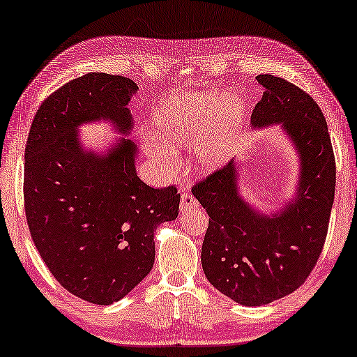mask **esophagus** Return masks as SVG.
I'll use <instances>...</instances> for the list:
<instances>
[{"label":"esophagus","mask_w":357,"mask_h":357,"mask_svg":"<svg viewBox=\"0 0 357 357\" xmlns=\"http://www.w3.org/2000/svg\"><path fill=\"white\" fill-rule=\"evenodd\" d=\"M195 207H198V202L194 198V195L190 192H181L180 211L186 212V211H190V208H195Z\"/></svg>","instance_id":"34e87169"}]
</instances>
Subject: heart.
<instances>
[{"mask_svg": "<svg viewBox=\"0 0 357 357\" xmlns=\"http://www.w3.org/2000/svg\"><path fill=\"white\" fill-rule=\"evenodd\" d=\"M244 112V101L224 91L172 95L154 107L155 135L146 139L144 149L160 165H169L174 151L188 150L197 151L204 169L220 168L231 158Z\"/></svg>", "mask_w": 357, "mask_h": 357, "instance_id": "1", "label": "heart"}]
</instances>
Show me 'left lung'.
I'll list each match as a JSON object with an SVG mask.
<instances>
[{"instance_id": "8db88e82", "label": "left lung", "mask_w": 357, "mask_h": 357, "mask_svg": "<svg viewBox=\"0 0 357 357\" xmlns=\"http://www.w3.org/2000/svg\"><path fill=\"white\" fill-rule=\"evenodd\" d=\"M251 113L255 128L282 124L300 155L297 197L282 212L264 215L238 190L234 160L192 186L208 215L203 271L216 289L244 306H262L306 282L323 251L336 183L326 118L310 95L271 74Z\"/></svg>"}]
</instances>
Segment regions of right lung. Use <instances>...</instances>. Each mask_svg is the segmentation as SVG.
<instances>
[{"label":"right lung","instance_id":"1","mask_svg":"<svg viewBox=\"0 0 357 357\" xmlns=\"http://www.w3.org/2000/svg\"><path fill=\"white\" fill-rule=\"evenodd\" d=\"M136 92L123 75L74 78L40 104L25 146L24 207L34 245L68 292L101 306L149 275L154 231L178 215L176 186L155 189L137 177L132 141L104 155L78 142L77 127L97 119L128 135Z\"/></svg>","mask_w":357,"mask_h":357}]
</instances>
